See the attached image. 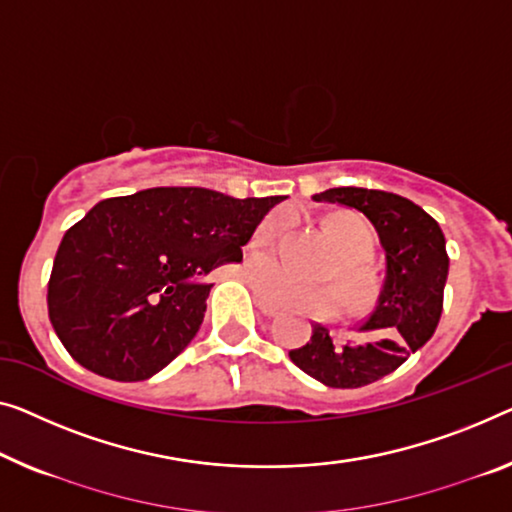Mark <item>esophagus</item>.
<instances>
[{"mask_svg": "<svg viewBox=\"0 0 512 512\" xmlns=\"http://www.w3.org/2000/svg\"><path fill=\"white\" fill-rule=\"evenodd\" d=\"M255 303H257V308H259V312H262V315H266V317H276V315H278L276 305L266 303V301H262V299H257Z\"/></svg>", "mask_w": 512, "mask_h": 512, "instance_id": "1", "label": "esophagus"}]
</instances>
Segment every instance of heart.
<instances>
[{"label": "heart", "mask_w": 512, "mask_h": 512, "mask_svg": "<svg viewBox=\"0 0 512 512\" xmlns=\"http://www.w3.org/2000/svg\"><path fill=\"white\" fill-rule=\"evenodd\" d=\"M287 225V213H273L257 227L253 234V248L257 253L271 250ZM324 232L340 257L335 264V280L342 287L345 299L352 305L370 301L372 292H375V280L365 266L372 250H375L370 227L361 218L340 213V216L326 220ZM250 273L255 278L257 294L273 305L294 308L315 317H329L340 308V294L331 285H308V282L287 276L273 264H255Z\"/></svg>", "instance_id": "b5f03b06"}]
</instances>
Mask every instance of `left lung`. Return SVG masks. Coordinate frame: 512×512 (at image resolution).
<instances>
[{
  "label": "left lung",
  "mask_w": 512,
  "mask_h": 512,
  "mask_svg": "<svg viewBox=\"0 0 512 512\" xmlns=\"http://www.w3.org/2000/svg\"><path fill=\"white\" fill-rule=\"evenodd\" d=\"M312 200L342 204L370 220L386 255V278L375 308L356 326L361 338L342 345L315 324L310 340L289 358L324 386L361 388L391 375L432 338L444 308L446 239L430 213L386 190L329 188Z\"/></svg>",
  "instance_id": "1"
}]
</instances>
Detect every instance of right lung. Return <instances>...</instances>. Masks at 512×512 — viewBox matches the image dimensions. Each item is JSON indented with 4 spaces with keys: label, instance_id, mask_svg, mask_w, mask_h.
<instances>
[{
    "label": "right lung",
    "instance_id": "1",
    "mask_svg": "<svg viewBox=\"0 0 512 512\" xmlns=\"http://www.w3.org/2000/svg\"><path fill=\"white\" fill-rule=\"evenodd\" d=\"M207 188H147L98 202L59 243L48 315L66 352L96 375L144 381L200 331L211 287L278 202Z\"/></svg>",
    "mask_w": 512,
    "mask_h": 512
}]
</instances>
